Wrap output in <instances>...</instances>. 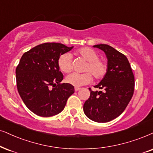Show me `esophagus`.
Wrapping results in <instances>:
<instances>
[{"label":"esophagus","instance_id":"34e87169","mask_svg":"<svg viewBox=\"0 0 153 153\" xmlns=\"http://www.w3.org/2000/svg\"><path fill=\"white\" fill-rule=\"evenodd\" d=\"M80 90V88H78V87H75V92H78V91H79Z\"/></svg>","mask_w":153,"mask_h":153}]
</instances>
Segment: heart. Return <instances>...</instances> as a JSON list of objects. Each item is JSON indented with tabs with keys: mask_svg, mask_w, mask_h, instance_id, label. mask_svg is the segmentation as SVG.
Listing matches in <instances>:
<instances>
[{
	"mask_svg": "<svg viewBox=\"0 0 153 153\" xmlns=\"http://www.w3.org/2000/svg\"><path fill=\"white\" fill-rule=\"evenodd\" d=\"M75 54L82 57L87 63L85 65L84 71L86 73H73L68 75L65 78L68 84L74 86H82L88 84L94 79L100 80L105 76L107 73L108 65L104 60L99 59V54L94 49L89 47H82L75 51ZM58 66L63 73H70L72 71V60L70 53H63L58 59Z\"/></svg>",
	"mask_w": 153,
	"mask_h": 153,
	"instance_id": "obj_1",
	"label": "heart"
}]
</instances>
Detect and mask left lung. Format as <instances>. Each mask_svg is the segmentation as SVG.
I'll list each match as a JSON object with an SVG mask.
<instances>
[{
  "label": "left lung",
  "instance_id": "left-lung-1",
  "mask_svg": "<svg viewBox=\"0 0 153 153\" xmlns=\"http://www.w3.org/2000/svg\"><path fill=\"white\" fill-rule=\"evenodd\" d=\"M105 53L108 70L104 78L94 86L101 91H90V96L83 105L84 113L89 119L105 123L123 113L134 92V75L128 59L107 44L93 46Z\"/></svg>",
  "mask_w": 153,
  "mask_h": 153
}]
</instances>
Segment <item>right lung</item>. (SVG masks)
Listing matches in <instances>:
<instances>
[{
	"instance_id": "1",
	"label": "right lung",
	"mask_w": 153,
	"mask_h": 153,
	"mask_svg": "<svg viewBox=\"0 0 153 153\" xmlns=\"http://www.w3.org/2000/svg\"><path fill=\"white\" fill-rule=\"evenodd\" d=\"M60 43L39 44L25 52L16 68L17 88L27 107L43 117L56 115L64 109L74 87L61 83L63 75L58 59L71 51Z\"/></svg>"
}]
</instances>
